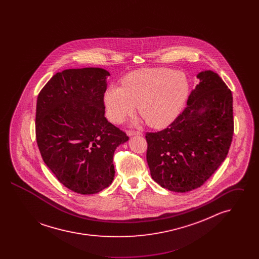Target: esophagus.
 <instances>
[{
  "instance_id": "1",
  "label": "esophagus",
  "mask_w": 259,
  "mask_h": 259,
  "mask_svg": "<svg viewBox=\"0 0 259 259\" xmlns=\"http://www.w3.org/2000/svg\"><path fill=\"white\" fill-rule=\"evenodd\" d=\"M127 135H128V136L142 135V132H140V131H135V130H128V131H127Z\"/></svg>"
}]
</instances>
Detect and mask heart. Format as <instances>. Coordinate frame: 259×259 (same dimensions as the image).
Here are the masks:
<instances>
[{
	"label": "heart",
	"instance_id": "heart-1",
	"mask_svg": "<svg viewBox=\"0 0 259 259\" xmlns=\"http://www.w3.org/2000/svg\"><path fill=\"white\" fill-rule=\"evenodd\" d=\"M189 85L185 74L172 69H141L127 74L122 87H108L104 95L107 115L119 123L137 108L153 128L172 123L185 106Z\"/></svg>",
	"mask_w": 259,
	"mask_h": 259
}]
</instances>
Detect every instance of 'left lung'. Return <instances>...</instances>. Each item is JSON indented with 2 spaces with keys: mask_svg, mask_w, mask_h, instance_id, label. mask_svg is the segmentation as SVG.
<instances>
[{
  "mask_svg": "<svg viewBox=\"0 0 259 259\" xmlns=\"http://www.w3.org/2000/svg\"><path fill=\"white\" fill-rule=\"evenodd\" d=\"M197 78L184 111L164 130L146 134L151 178L175 192L204 185L225 160L234 133L231 90L212 71Z\"/></svg>",
  "mask_w": 259,
  "mask_h": 259,
  "instance_id": "left-lung-1",
  "label": "left lung"
}]
</instances>
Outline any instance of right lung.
I'll use <instances>...</instances> for the list:
<instances>
[{
    "mask_svg": "<svg viewBox=\"0 0 259 259\" xmlns=\"http://www.w3.org/2000/svg\"><path fill=\"white\" fill-rule=\"evenodd\" d=\"M109 75L101 68L65 70L37 96L36 139L41 158L62 185L79 194H94L111 185L114 150L129 139L105 117Z\"/></svg>",
    "mask_w": 259,
    "mask_h": 259,
    "instance_id": "add662e5",
    "label": "right lung"
}]
</instances>
